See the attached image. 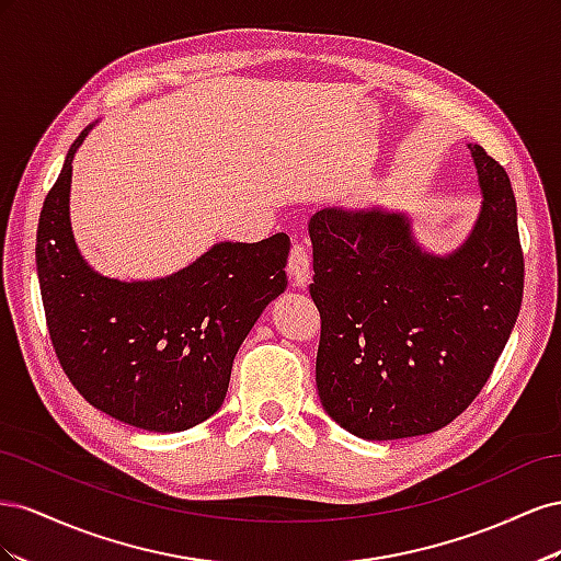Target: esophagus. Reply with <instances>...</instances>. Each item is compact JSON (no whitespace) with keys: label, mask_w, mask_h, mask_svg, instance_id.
Here are the masks:
<instances>
[{"label":"esophagus","mask_w":561,"mask_h":561,"mask_svg":"<svg viewBox=\"0 0 561 561\" xmlns=\"http://www.w3.org/2000/svg\"><path fill=\"white\" fill-rule=\"evenodd\" d=\"M287 271L295 287H307L311 283V254L304 243H295L290 250V262H287Z\"/></svg>","instance_id":"1"}]
</instances>
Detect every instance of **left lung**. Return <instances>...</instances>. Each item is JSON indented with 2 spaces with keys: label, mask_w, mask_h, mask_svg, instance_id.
Returning <instances> with one entry per match:
<instances>
[{
  "label": "left lung",
  "mask_w": 561,
  "mask_h": 561,
  "mask_svg": "<svg viewBox=\"0 0 561 561\" xmlns=\"http://www.w3.org/2000/svg\"><path fill=\"white\" fill-rule=\"evenodd\" d=\"M482 208L447 254L404 213L322 208L309 219L320 311L318 398L363 439L435 433L478 398L522 307L524 254L511 178L480 145Z\"/></svg>",
  "instance_id": "obj_1"
}]
</instances>
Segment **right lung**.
Wrapping results in <instances>:
<instances>
[{"label":"right lung","mask_w":561,"mask_h":561,"mask_svg":"<svg viewBox=\"0 0 561 561\" xmlns=\"http://www.w3.org/2000/svg\"><path fill=\"white\" fill-rule=\"evenodd\" d=\"M81 130L44 201L37 276L46 325L67 379L95 410L149 433H180L222 407L231 365L254 322L285 293L290 239L215 243L154 280L98 274L70 222Z\"/></svg>","instance_id":"add662e5"}]
</instances>
